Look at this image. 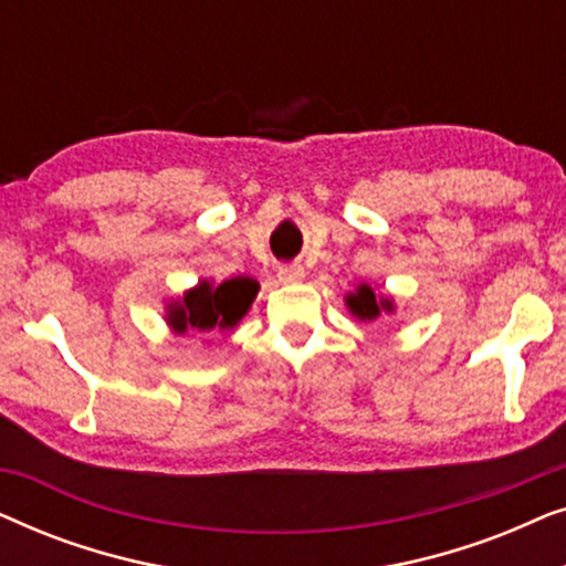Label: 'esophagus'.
I'll return each instance as SVG.
<instances>
[{"instance_id": "1", "label": "esophagus", "mask_w": 566, "mask_h": 566, "mask_svg": "<svg viewBox=\"0 0 566 566\" xmlns=\"http://www.w3.org/2000/svg\"><path fill=\"white\" fill-rule=\"evenodd\" d=\"M277 277H281L283 283H298L304 281V268L296 265V262H291V265H281L277 268Z\"/></svg>"}]
</instances>
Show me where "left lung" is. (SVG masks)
Instances as JSON below:
<instances>
[{"instance_id": "1", "label": "left lung", "mask_w": 566, "mask_h": 566, "mask_svg": "<svg viewBox=\"0 0 566 566\" xmlns=\"http://www.w3.org/2000/svg\"><path fill=\"white\" fill-rule=\"evenodd\" d=\"M347 306L350 312L358 316V319H376L381 314V308H391V301L376 298V293L368 289V285H360L358 291L347 296Z\"/></svg>"}]
</instances>
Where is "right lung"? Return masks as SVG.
Here are the masks:
<instances>
[{
  "label": "right lung",
  "mask_w": 566,
  "mask_h": 566,
  "mask_svg": "<svg viewBox=\"0 0 566 566\" xmlns=\"http://www.w3.org/2000/svg\"><path fill=\"white\" fill-rule=\"evenodd\" d=\"M260 283L252 277H231L221 285L198 283V289L188 291L180 304L169 306V324L180 332H216L231 329L247 314V308L258 296Z\"/></svg>",
  "instance_id": "add662e5"
}]
</instances>
